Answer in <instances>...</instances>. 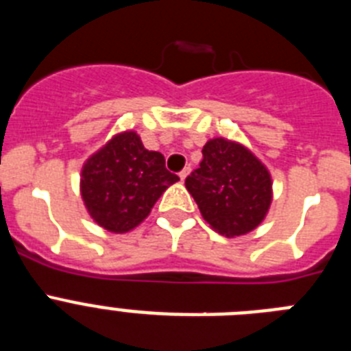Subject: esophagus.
<instances>
[{"label": "esophagus", "instance_id": "1", "mask_svg": "<svg viewBox=\"0 0 351 351\" xmlns=\"http://www.w3.org/2000/svg\"><path fill=\"white\" fill-rule=\"evenodd\" d=\"M188 173H190V169H188V167H186L184 170H181V172H179V178H181V181H184V179L188 178Z\"/></svg>", "mask_w": 351, "mask_h": 351}]
</instances>
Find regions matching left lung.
<instances>
[{"label":"left lung","instance_id":"left-lung-1","mask_svg":"<svg viewBox=\"0 0 351 351\" xmlns=\"http://www.w3.org/2000/svg\"><path fill=\"white\" fill-rule=\"evenodd\" d=\"M202 154L200 167L184 182L202 218L225 237L255 230L272 202L267 167L246 145L223 137L207 141Z\"/></svg>","mask_w":351,"mask_h":351}]
</instances>
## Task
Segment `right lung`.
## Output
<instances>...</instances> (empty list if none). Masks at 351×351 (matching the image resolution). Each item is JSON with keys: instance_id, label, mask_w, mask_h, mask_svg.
Here are the masks:
<instances>
[{"instance_id": "obj_1", "label": "right lung", "mask_w": 351, "mask_h": 351, "mask_svg": "<svg viewBox=\"0 0 351 351\" xmlns=\"http://www.w3.org/2000/svg\"><path fill=\"white\" fill-rule=\"evenodd\" d=\"M165 169V158L147 151L137 132L114 135L84 161L80 195L96 225L126 234L149 216L163 191L178 182Z\"/></svg>"}]
</instances>
